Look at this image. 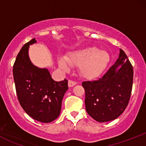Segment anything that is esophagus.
I'll return each mask as SVG.
<instances>
[{"label":"esophagus","instance_id":"1","mask_svg":"<svg viewBox=\"0 0 146 146\" xmlns=\"http://www.w3.org/2000/svg\"><path fill=\"white\" fill-rule=\"evenodd\" d=\"M76 84V82L74 81H72V80H68V85L69 87H73V86Z\"/></svg>","mask_w":146,"mask_h":146}]
</instances>
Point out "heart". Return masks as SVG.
<instances>
[{
    "instance_id": "1",
    "label": "heart",
    "mask_w": 146,
    "mask_h": 146,
    "mask_svg": "<svg viewBox=\"0 0 146 146\" xmlns=\"http://www.w3.org/2000/svg\"><path fill=\"white\" fill-rule=\"evenodd\" d=\"M110 62L108 52L90 46L68 53L58 59V65L64 71H69V65L79 66V73L87 80H93L102 74Z\"/></svg>"
}]
</instances>
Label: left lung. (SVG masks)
Returning a JSON list of instances; mask_svg holds the SVG:
<instances>
[{"instance_id": "1", "label": "left lung", "mask_w": 146, "mask_h": 146, "mask_svg": "<svg viewBox=\"0 0 146 146\" xmlns=\"http://www.w3.org/2000/svg\"><path fill=\"white\" fill-rule=\"evenodd\" d=\"M98 80L82 82L85 106L88 115L98 122L117 119L128 104L133 82V68L125 52Z\"/></svg>"}]
</instances>
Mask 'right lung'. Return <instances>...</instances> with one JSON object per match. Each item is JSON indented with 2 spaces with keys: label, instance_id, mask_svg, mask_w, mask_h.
Here are the masks:
<instances>
[{
  "label": "right lung",
  "instance_id": "add662e5",
  "mask_svg": "<svg viewBox=\"0 0 146 146\" xmlns=\"http://www.w3.org/2000/svg\"><path fill=\"white\" fill-rule=\"evenodd\" d=\"M26 43L18 53L13 66L16 94L22 108L35 120L42 123L54 121L60 115L64 95L68 90V81L56 82L47 68L33 65L29 57V45Z\"/></svg>",
  "mask_w": 146,
  "mask_h": 146
}]
</instances>
